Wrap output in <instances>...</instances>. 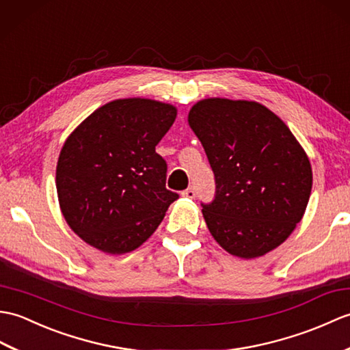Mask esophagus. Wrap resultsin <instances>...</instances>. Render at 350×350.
<instances>
[{
	"label": "esophagus",
	"instance_id": "esophagus-1",
	"mask_svg": "<svg viewBox=\"0 0 350 350\" xmlns=\"http://www.w3.org/2000/svg\"><path fill=\"white\" fill-rule=\"evenodd\" d=\"M181 195L184 196V198H189V199H195V196H196V191H195V189L193 187H190V189H187V190H184Z\"/></svg>",
	"mask_w": 350,
	"mask_h": 350
}]
</instances>
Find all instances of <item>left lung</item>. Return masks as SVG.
<instances>
[{
  "mask_svg": "<svg viewBox=\"0 0 350 350\" xmlns=\"http://www.w3.org/2000/svg\"><path fill=\"white\" fill-rule=\"evenodd\" d=\"M189 126L215 176V198L202 205L213 238L241 259L283 244L313 184L312 165L289 127L258 102L220 97L193 105Z\"/></svg>",
  "mask_w": 350,
  "mask_h": 350,
  "instance_id": "obj_1",
  "label": "left lung"
}]
</instances>
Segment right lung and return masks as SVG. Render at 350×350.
Listing matches in <instances>:
<instances>
[{
    "label": "right lung",
    "instance_id": "1",
    "mask_svg": "<svg viewBox=\"0 0 350 350\" xmlns=\"http://www.w3.org/2000/svg\"><path fill=\"white\" fill-rule=\"evenodd\" d=\"M176 118L174 105L118 98L100 106L61 148L57 193L75 234L107 254L136 250L159 228L178 195L166 189L155 152Z\"/></svg>",
    "mask_w": 350,
    "mask_h": 350
}]
</instances>
